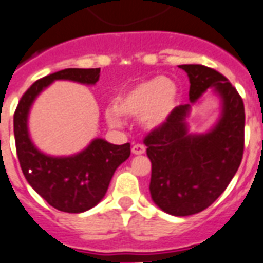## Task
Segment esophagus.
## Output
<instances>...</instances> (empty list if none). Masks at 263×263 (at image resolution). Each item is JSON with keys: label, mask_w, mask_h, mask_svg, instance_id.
<instances>
[{"label": "esophagus", "mask_w": 263, "mask_h": 263, "mask_svg": "<svg viewBox=\"0 0 263 263\" xmlns=\"http://www.w3.org/2000/svg\"><path fill=\"white\" fill-rule=\"evenodd\" d=\"M146 152V147L142 143H135L132 146V153L134 154H143Z\"/></svg>", "instance_id": "esophagus-1"}]
</instances>
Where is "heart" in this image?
I'll list each match as a JSON object with an SVG mask.
<instances>
[{"label": "heart", "instance_id": "1", "mask_svg": "<svg viewBox=\"0 0 263 263\" xmlns=\"http://www.w3.org/2000/svg\"><path fill=\"white\" fill-rule=\"evenodd\" d=\"M178 103V89L165 77H153L134 84L116 99V106L107 107L106 118L111 125H121V114L142 116L146 128H160Z\"/></svg>", "mask_w": 263, "mask_h": 263}]
</instances>
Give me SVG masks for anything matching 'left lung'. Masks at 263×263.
I'll return each mask as SVG.
<instances>
[{
  "mask_svg": "<svg viewBox=\"0 0 263 263\" xmlns=\"http://www.w3.org/2000/svg\"><path fill=\"white\" fill-rule=\"evenodd\" d=\"M179 67L189 76L192 102L214 87L223 105L219 123L208 134H187L190 105H180L143 139L152 161L153 201L167 214L187 216L210 207L237 172L243 160L246 113L241 96L223 74L203 65Z\"/></svg>",
  "mask_w": 263,
  "mask_h": 263,
  "instance_id": "left-lung-1",
  "label": "left lung"
}]
</instances>
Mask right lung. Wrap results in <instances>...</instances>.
Wrapping results in <instances>:
<instances>
[{
	"label": "right lung",
	"mask_w": 263,
	"mask_h": 263,
	"mask_svg": "<svg viewBox=\"0 0 263 263\" xmlns=\"http://www.w3.org/2000/svg\"><path fill=\"white\" fill-rule=\"evenodd\" d=\"M100 69H65L40 78L20 98L13 114L16 153L30 186L56 210L78 214L95 207L107 192L114 171L131 154V145H111L92 140L81 153L71 157H51L31 143L27 131L30 106L44 88L55 80L95 84Z\"/></svg>",
	"instance_id": "obj_1"
}]
</instances>
